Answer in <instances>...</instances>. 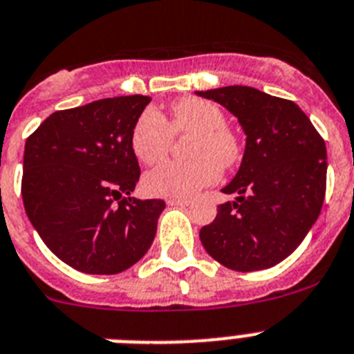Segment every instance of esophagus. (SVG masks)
<instances>
[{
  "label": "esophagus",
  "instance_id": "obj_1",
  "mask_svg": "<svg viewBox=\"0 0 354 354\" xmlns=\"http://www.w3.org/2000/svg\"><path fill=\"white\" fill-rule=\"evenodd\" d=\"M191 203V200H187V198H169L167 205L171 207H187V205Z\"/></svg>",
  "mask_w": 354,
  "mask_h": 354
}]
</instances>
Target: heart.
Instances as JSON below:
<instances>
[{"mask_svg":"<svg viewBox=\"0 0 354 354\" xmlns=\"http://www.w3.org/2000/svg\"><path fill=\"white\" fill-rule=\"evenodd\" d=\"M227 124L218 104L185 97L169 106V120L145 109L131 131V151L145 165L156 163L169 153L172 135H192L187 145V162H163L144 176V191L160 198H185L210 185L221 169H232L243 154L241 138Z\"/></svg>","mask_w":354,"mask_h":354,"instance_id":"b5f03b06","label":"heart"}]
</instances>
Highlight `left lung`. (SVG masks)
Listing matches in <instances>:
<instances>
[{
	"label": "left lung",
	"instance_id": "1",
	"mask_svg": "<svg viewBox=\"0 0 354 354\" xmlns=\"http://www.w3.org/2000/svg\"><path fill=\"white\" fill-rule=\"evenodd\" d=\"M236 115L246 135L241 167L223 192L236 201L200 230L210 257L236 272L272 268L301 245L326 196L324 138L295 102L248 86L198 91Z\"/></svg>",
	"mask_w": 354,
	"mask_h": 354
}]
</instances>
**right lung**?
Wrapping results in <instances>:
<instances>
[{
  "label": "right lung",
  "mask_w": 354,
  "mask_h": 354,
  "mask_svg": "<svg viewBox=\"0 0 354 354\" xmlns=\"http://www.w3.org/2000/svg\"><path fill=\"white\" fill-rule=\"evenodd\" d=\"M145 95L52 113L25 144L21 194L53 254L82 273L113 275L149 250L163 200L131 198L140 178L131 151Z\"/></svg>",
  "instance_id": "obj_1"
}]
</instances>
